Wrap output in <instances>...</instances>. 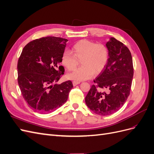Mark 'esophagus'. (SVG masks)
Listing matches in <instances>:
<instances>
[{
	"label": "esophagus",
	"instance_id": "34e87169",
	"mask_svg": "<svg viewBox=\"0 0 154 154\" xmlns=\"http://www.w3.org/2000/svg\"><path fill=\"white\" fill-rule=\"evenodd\" d=\"M80 82H78V81H73L72 82V84L74 86H76L78 84H80Z\"/></svg>",
	"mask_w": 154,
	"mask_h": 154
}]
</instances>
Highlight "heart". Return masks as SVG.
<instances>
[{"label":"heart","mask_w":154,"mask_h":154,"mask_svg":"<svg viewBox=\"0 0 154 154\" xmlns=\"http://www.w3.org/2000/svg\"><path fill=\"white\" fill-rule=\"evenodd\" d=\"M72 53L65 51L62 57V63L68 71H73L81 60L82 66L69 74L67 78L75 81L87 80L100 74L108 62L109 53L103 44H96L88 40H81L73 45Z\"/></svg>","instance_id":"obj_1"}]
</instances>
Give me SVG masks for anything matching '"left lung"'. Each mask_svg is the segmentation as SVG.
Listing matches in <instances>:
<instances>
[{"mask_svg": "<svg viewBox=\"0 0 154 154\" xmlns=\"http://www.w3.org/2000/svg\"><path fill=\"white\" fill-rule=\"evenodd\" d=\"M106 46L108 62L85 97L87 106L100 116L110 115L122 108L130 94L134 75L132 55L127 46L113 37Z\"/></svg>", "mask_w": 154, "mask_h": 154, "instance_id": "8db88e82", "label": "left lung"}]
</instances>
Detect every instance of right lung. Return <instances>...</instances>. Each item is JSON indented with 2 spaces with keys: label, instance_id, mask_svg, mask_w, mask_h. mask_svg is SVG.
Instances as JSON below:
<instances>
[{
  "label": "right lung",
  "instance_id": "1",
  "mask_svg": "<svg viewBox=\"0 0 154 154\" xmlns=\"http://www.w3.org/2000/svg\"><path fill=\"white\" fill-rule=\"evenodd\" d=\"M67 41L60 37H43L30 42L23 49L17 64L18 83L32 110L49 113L67 101L72 82L53 83L63 74L60 63Z\"/></svg>",
  "mask_w": 154,
  "mask_h": 154
}]
</instances>
